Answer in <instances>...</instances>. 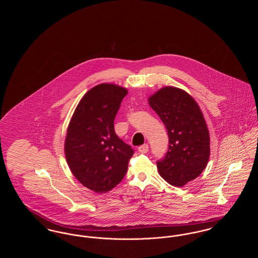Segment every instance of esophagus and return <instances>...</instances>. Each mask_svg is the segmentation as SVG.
Listing matches in <instances>:
<instances>
[{
  "instance_id": "34e87169",
  "label": "esophagus",
  "mask_w": 258,
  "mask_h": 258,
  "mask_svg": "<svg viewBox=\"0 0 258 258\" xmlns=\"http://www.w3.org/2000/svg\"><path fill=\"white\" fill-rule=\"evenodd\" d=\"M148 151H149L148 144H144V145H142V146L138 148V152L141 153V154H146V153H148Z\"/></svg>"
}]
</instances>
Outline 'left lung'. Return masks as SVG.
Returning <instances> with one entry per match:
<instances>
[{"mask_svg":"<svg viewBox=\"0 0 258 258\" xmlns=\"http://www.w3.org/2000/svg\"><path fill=\"white\" fill-rule=\"evenodd\" d=\"M150 106L164 123L169 137L168 151L157 161L160 176L182 186L205 169L210 156V136L196 100L183 90L165 87L149 98Z\"/></svg>","mask_w":258,"mask_h":258,"instance_id":"8db88e82","label":"left lung"}]
</instances>
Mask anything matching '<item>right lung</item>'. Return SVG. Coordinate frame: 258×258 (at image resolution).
Here are the masks:
<instances>
[{"label": "right lung", "mask_w": 258, "mask_h": 258, "mask_svg": "<svg viewBox=\"0 0 258 258\" xmlns=\"http://www.w3.org/2000/svg\"><path fill=\"white\" fill-rule=\"evenodd\" d=\"M127 91L113 84L91 89L78 103L68 127L64 152L75 178L95 192H106L123 180L135 154L114 130Z\"/></svg>", "instance_id": "right-lung-1"}]
</instances>
